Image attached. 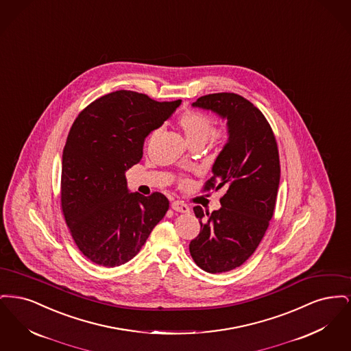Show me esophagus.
I'll return each mask as SVG.
<instances>
[{
  "instance_id": "1",
  "label": "esophagus",
  "mask_w": 351,
  "mask_h": 351,
  "mask_svg": "<svg viewBox=\"0 0 351 351\" xmlns=\"http://www.w3.org/2000/svg\"><path fill=\"white\" fill-rule=\"evenodd\" d=\"M171 208L179 213H189V206L186 204H184L183 201H173L171 204Z\"/></svg>"
}]
</instances>
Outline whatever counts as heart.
<instances>
[{
    "label": "heart",
    "instance_id": "heart-1",
    "mask_svg": "<svg viewBox=\"0 0 351 351\" xmlns=\"http://www.w3.org/2000/svg\"><path fill=\"white\" fill-rule=\"evenodd\" d=\"M178 125H179L180 130L183 132L188 143H193V142L205 143L215 132L213 118L201 110L185 112L178 119ZM158 134H159V130H154L150 134V141H152ZM188 183H189L188 178L180 179V185L185 186Z\"/></svg>",
    "mask_w": 351,
    "mask_h": 351
}]
</instances>
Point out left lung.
I'll return each mask as SVG.
<instances>
[{
    "instance_id": "left-lung-1",
    "label": "left lung",
    "mask_w": 351,
    "mask_h": 351,
    "mask_svg": "<svg viewBox=\"0 0 351 351\" xmlns=\"http://www.w3.org/2000/svg\"><path fill=\"white\" fill-rule=\"evenodd\" d=\"M193 106L226 118L229 142L202 188L204 192L225 191L221 208L212 213L193 208L201 229L191 241L189 252L201 269L228 272L254 254L274 216L280 180L278 143L263 113L239 95H206Z\"/></svg>"
}]
</instances>
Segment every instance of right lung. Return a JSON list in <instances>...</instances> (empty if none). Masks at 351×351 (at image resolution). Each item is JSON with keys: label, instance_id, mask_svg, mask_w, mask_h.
<instances>
[{"label": "right lung", "instance_id": "1", "mask_svg": "<svg viewBox=\"0 0 351 351\" xmlns=\"http://www.w3.org/2000/svg\"><path fill=\"white\" fill-rule=\"evenodd\" d=\"M180 102L117 90L90 102L75 119L63 150L60 206L90 262L104 267L129 262L167 213L163 193H129L125 172L141 162L145 138Z\"/></svg>", "mask_w": 351, "mask_h": 351}]
</instances>
